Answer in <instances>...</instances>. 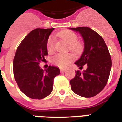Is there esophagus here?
Masks as SVG:
<instances>
[{"label":"esophagus","mask_w":122,"mask_h":122,"mask_svg":"<svg viewBox=\"0 0 122 122\" xmlns=\"http://www.w3.org/2000/svg\"><path fill=\"white\" fill-rule=\"evenodd\" d=\"M60 71H61V72H65L66 71V69H63V68H61L60 69Z\"/></svg>","instance_id":"1"}]
</instances>
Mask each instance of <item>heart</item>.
I'll list each match as a JSON object with an SVG mask.
<instances>
[{
    "instance_id": "obj_1",
    "label": "heart",
    "mask_w": 122,
    "mask_h": 122,
    "mask_svg": "<svg viewBox=\"0 0 122 122\" xmlns=\"http://www.w3.org/2000/svg\"><path fill=\"white\" fill-rule=\"evenodd\" d=\"M59 37L63 39L68 44L70 50L76 54H79L83 51V44L78 40V36L76 33L70 30H66L58 33ZM55 39L50 36L48 37L46 43V49L48 53H52L55 49ZM74 59L72 54H57L52 59V63L55 65L62 68H67Z\"/></svg>"
}]
</instances>
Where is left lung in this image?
Masks as SVG:
<instances>
[{
	"label": "left lung",
	"instance_id": "1",
	"mask_svg": "<svg viewBox=\"0 0 122 122\" xmlns=\"http://www.w3.org/2000/svg\"><path fill=\"white\" fill-rule=\"evenodd\" d=\"M78 31L84 40V50L75 64L79 68L86 65L87 68L81 73L76 71V76L70 81L71 89L76 94L91 98L100 93L109 79L111 58L102 37L89 27L71 28Z\"/></svg>",
	"mask_w": 122,
	"mask_h": 122
}]
</instances>
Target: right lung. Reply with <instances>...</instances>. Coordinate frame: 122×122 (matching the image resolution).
Returning a JSON list of instances; mask_svg holds the SVG:
<instances>
[{
	"label": "right lung",
	"instance_id": "add662e5",
	"mask_svg": "<svg viewBox=\"0 0 122 122\" xmlns=\"http://www.w3.org/2000/svg\"><path fill=\"white\" fill-rule=\"evenodd\" d=\"M54 28H37L27 35L18 46L13 59V75L22 92L32 99L41 100L53 90L54 79L60 74L59 68L39 67L48 55L46 43Z\"/></svg>",
	"mask_w": 122,
	"mask_h": 122
}]
</instances>
